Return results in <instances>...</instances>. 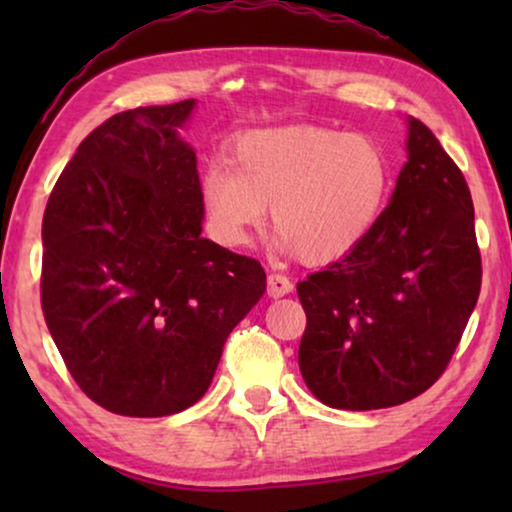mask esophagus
I'll use <instances>...</instances> for the list:
<instances>
[{"instance_id": "obj_1", "label": "esophagus", "mask_w": 512, "mask_h": 512, "mask_svg": "<svg viewBox=\"0 0 512 512\" xmlns=\"http://www.w3.org/2000/svg\"><path fill=\"white\" fill-rule=\"evenodd\" d=\"M291 291H293V282L289 277L279 275V272H272V275H268V296L270 298H282Z\"/></svg>"}]
</instances>
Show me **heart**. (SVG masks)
Returning <instances> with one entry per match:
<instances>
[{"instance_id":"1","label":"heart","mask_w":512,"mask_h":512,"mask_svg":"<svg viewBox=\"0 0 512 512\" xmlns=\"http://www.w3.org/2000/svg\"><path fill=\"white\" fill-rule=\"evenodd\" d=\"M228 164L200 179L207 226L226 247H240L270 226L298 261L324 265L349 254L380 219L391 188V163L366 135L293 125L244 135Z\"/></svg>"}]
</instances>
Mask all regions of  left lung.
Segmentation results:
<instances>
[{
    "mask_svg": "<svg viewBox=\"0 0 512 512\" xmlns=\"http://www.w3.org/2000/svg\"><path fill=\"white\" fill-rule=\"evenodd\" d=\"M471 191L410 118L408 163L380 219L345 258L298 284V363L321 403L377 410L424 394L452 361L482 284Z\"/></svg>",
    "mask_w": 512,
    "mask_h": 512,
    "instance_id": "8db88e82",
    "label": "left lung"
}]
</instances>
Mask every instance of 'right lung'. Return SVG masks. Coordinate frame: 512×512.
<instances>
[{
  "label": "right lung",
  "instance_id": "1",
  "mask_svg": "<svg viewBox=\"0 0 512 512\" xmlns=\"http://www.w3.org/2000/svg\"><path fill=\"white\" fill-rule=\"evenodd\" d=\"M195 100L137 107L90 132L44 212L41 310L69 375L125 417L200 401L223 342L265 291L256 258L200 237Z\"/></svg>",
  "mask_w": 512,
  "mask_h": 512
}]
</instances>
